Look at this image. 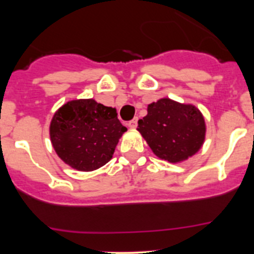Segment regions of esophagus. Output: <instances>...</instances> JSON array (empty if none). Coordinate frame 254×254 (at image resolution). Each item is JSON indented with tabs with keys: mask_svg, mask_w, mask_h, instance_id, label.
Listing matches in <instances>:
<instances>
[{
	"mask_svg": "<svg viewBox=\"0 0 254 254\" xmlns=\"http://www.w3.org/2000/svg\"><path fill=\"white\" fill-rule=\"evenodd\" d=\"M127 125H129V127H131V129H135V127H137V118H134L132 120H130V122L127 123Z\"/></svg>",
	"mask_w": 254,
	"mask_h": 254,
	"instance_id": "34e87169",
	"label": "esophagus"
}]
</instances>
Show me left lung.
I'll return each mask as SVG.
<instances>
[{
	"label": "left lung",
	"mask_w": 254,
	"mask_h": 254,
	"mask_svg": "<svg viewBox=\"0 0 254 254\" xmlns=\"http://www.w3.org/2000/svg\"><path fill=\"white\" fill-rule=\"evenodd\" d=\"M137 130L157 157L178 163L195 155L205 140V120L193 104L161 98L148 104Z\"/></svg>",
	"instance_id": "left-lung-1"
}]
</instances>
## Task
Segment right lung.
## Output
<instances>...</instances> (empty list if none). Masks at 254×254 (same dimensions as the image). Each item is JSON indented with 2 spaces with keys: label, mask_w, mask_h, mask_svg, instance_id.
<instances>
[{
  "label": "right lung",
  "mask_w": 254,
  "mask_h": 254,
  "mask_svg": "<svg viewBox=\"0 0 254 254\" xmlns=\"http://www.w3.org/2000/svg\"><path fill=\"white\" fill-rule=\"evenodd\" d=\"M125 131L115 108L94 99L67 102L56 111L50 123L55 152L66 165L83 172L109 162Z\"/></svg>",
  "instance_id": "1"
}]
</instances>
